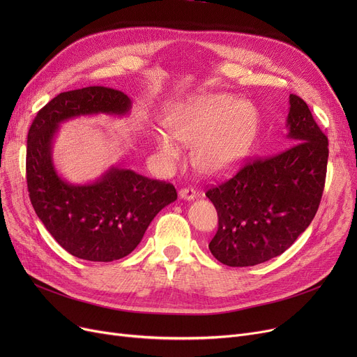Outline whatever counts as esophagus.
Listing matches in <instances>:
<instances>
[{"instance_id": "esophagus-1", "label": "esophagus", "mask_w": 357, "mask_h": 357, "mask_svg": "<svg viewBox=\"0 0 357 357\" xmlns=\"http://www.w3.org/2000/svg\"><path fill=\"white\" fill-rule=\"evenodd\" d=\"M179 198L191 201V199L197 198V191H195L194 188H191V186H188V188H182V190L179 191Z\"/></svg>"}]
</instances>
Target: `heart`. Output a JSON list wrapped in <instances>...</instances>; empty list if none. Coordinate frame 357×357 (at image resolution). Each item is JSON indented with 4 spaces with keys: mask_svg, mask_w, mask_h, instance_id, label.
<instances>
[{
    "mask_svg": "<svg viewBox=\"0 0 357 357\" xmlns=\"http://www.w3.org/2000/svg\"><path fill=\"white\" fill-rule=\"evenodd\" d=\"M166 126L175 142L192 146V163L199 172L221 175L231 171L249 152L259 116L250 101L210 93L179 105ZM155 142L167 160L179 158V149L167 136L156 135Z\"/></svg>",
    "mask_w": 357,
    "mask_h": 357,
    "instance_id": "obj_1",
    "label": "heart"
}]
</instances>
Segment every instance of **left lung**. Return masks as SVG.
<instances>
[{
  "instance_id": "1",
  "label": "left lung",
  "mask_w": 357,
  "mask_h": 357,
  "mask_svg": "<svg viewBox=\"0 0 357 357\" xmlns=\"http://www.w3.org/2000/svg\"><path fill=\"white\" fill-rule=\"evenodd\" d=\"M289 105L292 146L248 160L233 178L205 192L218 214V230L208 248L227 266H255L282 255L320 205L328 140L303 98L291 93Z\"/></svg>"
}]
</instances>
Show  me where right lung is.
Listing matches in <instances>:
<instances>
[{"label":"right lung","mask_w":357,"mask_h":357,"mask_svg":"<svg viewBox=\"0 0 357 357\" xmlns=\"http://www.w3.org/2000/svg\"><path fill=\"white\" fill-rule=\"evenodd\" d=\"M130 107L121 91L86 86L61 92L30 126L26 176L31 205L53 238L75 257L112 261L130 255L156 214L178 198L172 183L130 169L111 167L86 185H72L56 174L52 140L62 121L100 112L124 116Z\"/></svg>","instance_id":"1"}]
</instances>
